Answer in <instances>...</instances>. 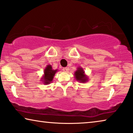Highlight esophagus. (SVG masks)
Wrapping results in <instances>:
<instances>
[{"mask_svg": "<svg viewBox=\"0 0 133 133\" xmlns=\"http://www.w3.org/2000/svg\"><path fill=\"white\" fill-rule=\"evenodd\" d=\"M63 72H68L69 68H68V67H64V68L63 69Z\"/></svg>", "mask_w": 133, "mask_h": 133, "instance_id": "esophagus-1", "label": "esophagus"}]
</instances>
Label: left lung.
<instances>
[{"label": "left lung", "instance_id": "left-lung-1", "mask_svg": "<svg viewBox=\"0 0 133 133\" xmlns=\"http://www.w3.org/2000/svg\"><path fill=\"white\" fill-rule=\"evenodd\" d=\"M75 79L81 83H85L88 81V76L85 75V71L82 67H78L74 73Z\"/></svg>", "mask_w": 133, "mask_h": 133}]
</instances>
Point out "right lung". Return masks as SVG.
Here are the masks:
<instances>
[{
    "label": "right lung",
    "mask_w": 133,
    "mask_h": 133,
    "mask_svg": "<svg viewBox=\"0 0 133 133\" xmlns=\"http://www.w3.org/2000/svg\"><path fill=\"white\" fill-rule=\"evenodd\" d=\"M57 71H58V69L54 70L51 65H47L44 69L43 75L42 76L41 81H42V83H43V84L45 85H48L51 84V82H52L55 74L56 72H57Z\"/></svg>",
    "instance_id": "right-lung-1"
}]
</instances>
